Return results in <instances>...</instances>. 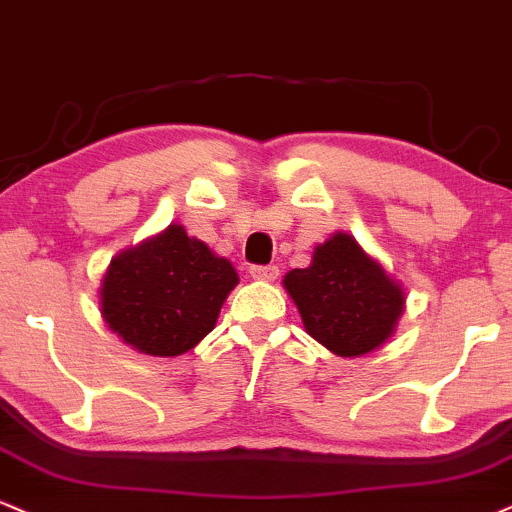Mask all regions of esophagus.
I'll return each mask as SVG.
<instances>
[{
    "label": "esophagus",
    "instance_id": "34e87169",
    "mask_svg": "<svg viewBox=\"0 0 512 512\" xmlns=\"http://www.w3.org/2000/svg\"><path fill=\"white\" fill-rule=\"evenodd\" d=\"M249 273H251V278H254V280L273 282L275 278H278V268H275V266H251Z\"/></svg>",
    "mask_w": 512,
    "mask_h": 512
}]
</instances>
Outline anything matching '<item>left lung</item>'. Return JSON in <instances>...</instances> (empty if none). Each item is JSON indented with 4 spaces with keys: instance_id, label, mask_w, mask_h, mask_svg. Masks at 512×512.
I'll use <instances>...</instances> for the list:
<instances>
[{
    "instance_id": "left-lung-1",
    "label": "left lung",
    "mask_w": 512,
    "mask_h": 512,
    "mask_svg": "<svg viewBox=\"0 0 512 512\" xmlns=\"http://www.w3.org/2000/svg\"><path fill=\"white\" fill-rule=\"evenodd\" d=\"M304 330L338 357H364L398 328L407 294L378 258L347 232L318 244L306 268L282 278Z\"/></svg>"
}]
</instances>
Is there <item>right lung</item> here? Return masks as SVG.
I'll list each match as a JSON object with an SVG mask.
<instances>
[{
	"label": "right lung",
	"instance_id": "add662e5",
	"mask_svg": "<svg viewBox=\"0 0 512 512\" xmlns=\"http://www.w3.org/2000/svg\"><path fill=\"white\" fill-rule=\"evenodd\" d=\"M237 270L172 222L119 251L100 282V316L126 345L150 357L194 350L218 323Z\"/></svg>",
	"mask_w": 512,
	"mask_h": 512
}]
</instances>
